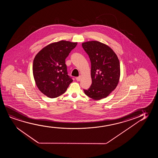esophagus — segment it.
<instances>
[{
  "instance_id": "esophagus-1",
  "label": "esophagus",
  "mask_w": 158,
  "mask_h": 158,
  "mask_svg": "<svg viewBox=\"0 0 158 158\" xmlns=\"http://www.w3.org/2000/svg\"><path fill=\"white\" fill-rule=\"evenodd\" d=\"M81 76H79V77L76 78V80H77V81H79L81 80Z\"/></svg>"
}]
</instances>
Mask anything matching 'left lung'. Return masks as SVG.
<instances>
[{
	"mask_svg": "<svg viewBox=\"0 0 158 158\" xmlns=\"http://www.w3.org/2000/svg\"><path fill=\"white\" fill-rule=\"evenodd\" d=\"M82 46L91 61L92 81L88 89H84L85 93L96 100L106 98L119 83V59L110 47L99 41H87Z\"/></svg>",
	"mask_w": 158,
	"mask_h": 158,
	"instance_id": "obj_1",
	"label": "left lung"
}]
</instances>
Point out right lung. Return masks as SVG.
Wrapping results in <instances>:
<instances>
[{"mask_svg": "<svg viewBox=\"0 0 158 158\" xmlns=\"http://www.w3.org/2000/svg\"><path fill=\"white\" fill-rule=\"evenodd\" d=\"M77 43L60 40L50 44L35 56L33 74L39 91L50 98L63 94L73 81L67 74L65 59Z\"/></svg>", "mask_w": 158, "mask_h": 158, "instance_id": "1", "label": "right lung"}]
</instances>
